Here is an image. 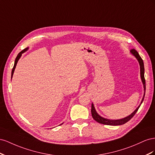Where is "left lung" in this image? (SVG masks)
I'll use <instances>...</instances> for the list:
<instances>
[{"label": "left lung", "mask_w": 155, "mask_h": 155, "mask_svg": "<svg viewBox=\"0 0 155 155\" xmlns=\"http://www.w3.org/2000/svg\"><path fill=\"white\" fill-rule=\"evenodd\" d=\"M130 54L132 55H133L135 58L138 60L140 64V77H141V82L143 83V90H144V94L143 96V98L141 99V101L140 103V104L138 106V107L136 108V109L134 110V111L132 112L131 114H130L129 116H128L122 119H109L107 118H104L102 116H101L97 112L95 108L94 104V103H91V116L94 119V120H95L97 122H98L99 123H101V124H104V125H114V126H116V125H123L126 123L127 122L129 121L130 119L133 117L135 114L138 111V110L139 109L140 105L141 103H143V101L144 99V97H145V80L144 78V72H145V69H144V64H143V60L141 59L140 56L139 55L138 52H137L135 49H132L130 50Z\"/></svg>", "instance_id": "left-lung-1"}]
</instances>
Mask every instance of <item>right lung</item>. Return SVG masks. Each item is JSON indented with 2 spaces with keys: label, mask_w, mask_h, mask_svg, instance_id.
<instances>
[{
  "label": "right lung",
  "mask_w": 155,
  "mask_h": 155,
  "mask_svg": "<svg viewBox=\"0 0 155 155\" xmlns=\"http://www.w3.org/2000/svg\"><path fill=\"white\" fill-rule=\"evenodd\" d=\"M28 47H27V48H25L24 50H23L22 51H21L19 54H18V55L17 56V57H16V58H15V62H14V68H13V69H12V77H13V74H14V71H15V67H16V65H17V62H18V61H19V58H21V56H22V54H23L24 52H25L26 51H28ZM63 123H61V125H62Z\"/></svg>",
  "instance_id": "obj_1"
}]
</instances>
